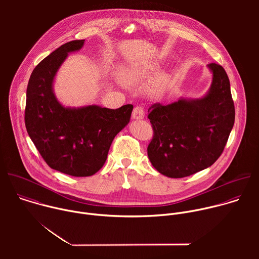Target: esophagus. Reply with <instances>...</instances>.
Masks as SVG:
<instances>
[{"label":"esophagus","mask_w":259,"mask_h":259,"mask_svg":"<svg viewBox=\"0 0 259 259\" xmlns=\"http://www.w3.org/2000/svg\"><path fill=\"white\" fill-rule=\"evenodd\" d=\"M132 118L136 119V120H140L144 118V109L142 106L137 105L134 107L133 112H132Z\"/></svg>","instance_id":"1"}]
</instances>
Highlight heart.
Instances as JSON below:
<instances>
[{
	"label": "heart",
	"instance_id": "obj_1",
	"mask_svg": "<svg viewBox=\"0 0 259 259\" xmlns=\"http://www.w3.org/2000/svg\"><path fill=\"white\" fill-rule=\"evenodd\" d=\"M147 75H149V70H143L135 67H128L122 70V77L124 81L129 84H136L142 81ZM164 80H157L149 88V94L152 96H159L164 90Z\"/></svg>",
	"mask_w": 259,
	"mask_h": 259
}]
</instances>
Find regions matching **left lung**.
I'll return each mask as SVG.
<instances>
[{
	"mask_svg": "<svg viewBox=\"0 0 259 259\" xmlns=\"http://www.w3.org/2000/svg\"><path fill=\"white\" fill-rule=\"evenodd\" d=\"M208 66L213 81L206 96L149 108L154 135L147 155L168 177L182 178L210 167L223 154L233 129L235 105L229 77L220 64Z\"/></svg>",
	"mask_w": 259,
	"mask_h": 259,
	"instance_id": "1",
	"label": "left lung"
}]
</instances>
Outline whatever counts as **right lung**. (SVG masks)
<instances>
[{
    "mask_svg": "<svg viewBox=\"0 0 259 259\" xmlns=\"http://www.w3.org/2000/svg\"><path fill=\"white\" fill-rule=\"evenodd\" d=\"M85 40L61 45L32 70L27 89L24 122L27 133L47 165L76 177L95 174L104 165L115 136L129 123L133 109L97 105L62 106L52 84L67 53L77 51Z\"/></svg>",
    "mask_w": 259,
    "mask_h": 259,
    "instance_id": "right-lung-1",
    "label": "right lung"
}]
</instances>
